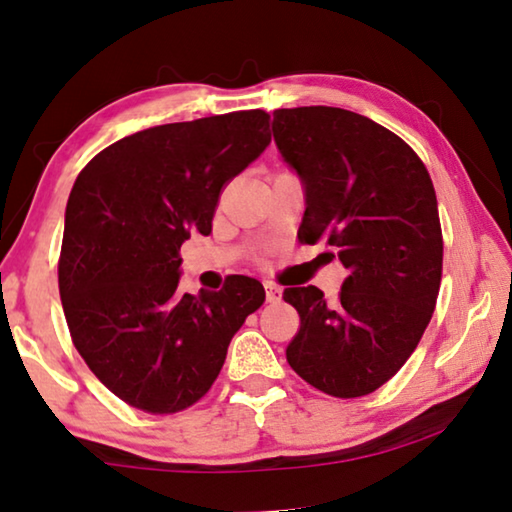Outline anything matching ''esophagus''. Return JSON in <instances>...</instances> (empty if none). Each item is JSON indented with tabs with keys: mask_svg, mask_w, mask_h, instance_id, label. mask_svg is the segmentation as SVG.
<instances>
[{
	"mask_svg": "<svg viewBox=\"0 0 512 512\" xmlns=\"http://www.w3.org/2000/svg\"><path fill=\"white\" fill-rule=\"evenodd\" d=\"M264 289H266V301H269V303H280V299H282L280 287L271 285V282H266Z\"/></svg>",
	"mask_w": 512,
	"mask_h": 512,
	"instance_id": "obj_1",
	"label": "esophagus"
}]
</instances>
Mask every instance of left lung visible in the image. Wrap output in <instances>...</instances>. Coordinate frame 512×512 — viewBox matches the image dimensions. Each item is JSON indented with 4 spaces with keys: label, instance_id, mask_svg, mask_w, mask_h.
I'll return each instance as SVG.
<instances>
[{
    "label": "left lung",
    "instance_id": "8db88e82",
    "mask_svg": "<svg viewBox=\"0 0 512 512\" xmlns=\"http://www.w3.org/2000/svg\"><path fill=\"white\" fill-rule=\"evenodd\" d=\"M273 137L305 188L301 243L326 241L347 269L333 301L315 285L282 292L301 317L287 363L326 395L361 398L407 363L437 305L432 179L402 137L342 108L276 110Z\"/></svg>",
    "mask_w": 512,
    "mask_h": 512
}]
</instances>
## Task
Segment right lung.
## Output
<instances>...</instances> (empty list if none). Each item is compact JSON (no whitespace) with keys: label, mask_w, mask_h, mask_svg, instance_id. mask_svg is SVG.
Wrapping results in <instances>:
<instances>
[{"label":"right lung","mask_w":512,"mask_h":512,"mask_svg":"<svg viewBox=\"0 0 512 512\" xmlns=\"http://www.w3.org/2000/svg\"><path fill=\"white\" fill-rule=\"evenodd\" d=\"M271 142L241 110L154 126L85 165L66 204L59 296L73 345L117 398L177 414L207 395L227 347L264 303L262 282L181 294V243L211 232L220 190Z\"/></svg>","instance_id":"obj_1"}]
</instances>
